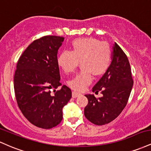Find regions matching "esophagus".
Here are the masks:
<instances>
[{
    "label": "esophagus",
    "mask_w": 151,
    "mask_h": 151,
    "mask_svg": "<svg viewBox=\"0 0 151 151\" xmlns=\"http://www.w3.org/2000/svg\"><path fill=\"white\" fill-rule=\"evenodd\" d=\"M80 94H81L80 93L77 92V91H72V97H73V98H76V97H77V96H79Z\"/></svg>",
    "instance_id": "esophagus-1"
}]
</instances>
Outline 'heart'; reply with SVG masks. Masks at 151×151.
<instances>
[{"label":"heart","mask_w":151,"mask_h":151,"mask_svg":"<svg viewBox=\"0 0 151 151\" xmlns=\"http://www.w3.org/2000/svg\"><path fill=\"white\" fill-rule=\"evenodd\" d=\"M111 60V50L106 42L94 37L74 40L71 51L64 50L59 55L58 65L65 73L77 68L81 62L82 70L67 81V85L76 91H82L92 80V73L101 76L108 70Z\"/></svg>","instance_id":"heart-1"}]
</instances>
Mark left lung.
I'll return each instance as SVG.
<instances>
[{
    "label": "left lung",
    "mask_w": 151,
    "mask_h": 151,
    "mask_svg": "<svg viewBox=\"0 0 151 151\" xmlns=\"http://www.w3.org/2000/svg\"><path fill=\"white\" fill-rule=\"evenodd\" d=\"M111 59L108 70L92 88L93 91H101L103 96L97 99L93 94L85 95L88 104L84 116L95 125H105L119 116L127 104L133 87L129 61L116 42Z\"/></svg>",
    "instance_id": "obj_1"
}]
</instances>
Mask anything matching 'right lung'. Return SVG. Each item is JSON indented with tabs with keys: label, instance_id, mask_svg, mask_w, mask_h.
<instances>
[{
	"label": "right lung",
	"instance_id": "add662e5",
	"mask_svg": "<svg viewBox=\"0 0 151 151\" xmlns=\"http://www.w3.org/2000/svg\"><path fill=\"white\" fill-rule=\"evenodd\" d=\"M64 39L47 35L35 40L17 62L14 90L18 107L31 124L41 129H52L61 122L62 109L72 97L66 85L55 90L62 85L58 52Z\"/></svg>",
	"mask_w": 151,
	"mask_h": 151
}]
</instances>
